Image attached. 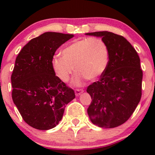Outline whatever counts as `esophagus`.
I'll return each mask as SVG.
<instances>
[{"label":"esophagus","instance_id":"obj_1","mask_svg":"<svg viewBox=\"0 0 155 155\" xmlns=\"http://www.w3.org/2000/svg\"><path fill=\"white\" fill-rule=\"evenodd\" d=\"M84 92V90L83 89H76L75 90V94H76V96H79V95L81 94L82 93H83Z\"/></svg>","mask_w":155,"mask_h":155}]
</instances>
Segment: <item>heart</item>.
I'll list each match as a JSON object with an SVG mask.
<instances>
[{
    "label": "heart",
    "mask_w": 155,
    "mask_h": 155,
    "mask_svg": "<svg viewBox=\"0 0 155 155\" xmlns=\"http://www.w3.org/2000/svg\"><path fill=\"white\" fill-rule=\"evenodd\" d=\"M109 64V49L105 42L97 37H88L72 42L56 54L51 67L56 76L63 82H68L77 71L73 85L79 86L85 79L95 80L107 70Z\"/></svg>",
    "instance_id": "heart-1"
}]
</instances>
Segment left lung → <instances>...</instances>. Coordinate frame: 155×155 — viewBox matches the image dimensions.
Returning <instances> with one entry per match:
<instances>
[{"label": "left lung", "instance_id": "8db88e82", "mask_svg": "<svg viewBox=\"0 0 155 155\" xmlns=\"http://www.w3.org/2000/svg\"><path fill=\"white\" fill-rule=\"evenodd\" d=\"M101 37L109 49V64L99 81L87 88L91 97L87 109L91 121L104 128L124 124L142 96L143 70L135 48L122 36L109 31L87 33Z\"/></svg>", "mask_w": 155, "mask_h": 155}]
</instances>
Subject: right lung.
Listing matches in <instances>:
<instances>
[{"label":"right lung","mask_w":155,"mask_h":155,"mask_svg":"<svg viewBox=\"0 0 155 155\" xmlns=\"http://www.w3.org/2000/svg\"><path fill=\"white\" fill-rule=\"evenodd\" d=\"M73 34L46 32L31 40L15 59L11 76L14 104L23 120L37 130L56 127L66 105L75 98L73 89L55 76L54 52Z\"/></svg>","instance_id":"1"}]
</instances>
